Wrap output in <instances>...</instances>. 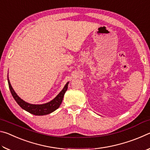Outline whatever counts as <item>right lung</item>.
<instances>
[{
	"label": "right lung",
	"instance_id": "add662e5",
	"mask_svg": "<svg viewBox=\"0 0 150 150\" xmlns=\"http://www.w3.org/2000/svg\"><path fill=\"white\" fill-rule=\"evenodd\" d=\"M8 83L10 91H11L12 95L14 98V100H16V102L18 103V105L22 109H24V110L32 114V115L37 116L49 115V114L55 111V110H57V109L59 107V106L62 103L63 96H64L65 93L67 90L68 84H69V82L66 83L62 91L55 96L54 99L50 101V102L45 104H42V105H34V104H30L26 102V101L22 100L21 98H20L19 96H18V95L14 91L13 88H12L11 86V83H10L8 73Z\"/></svg>",
	"mask_w": 150,
	"mask_h": 150
}]
</instances>
